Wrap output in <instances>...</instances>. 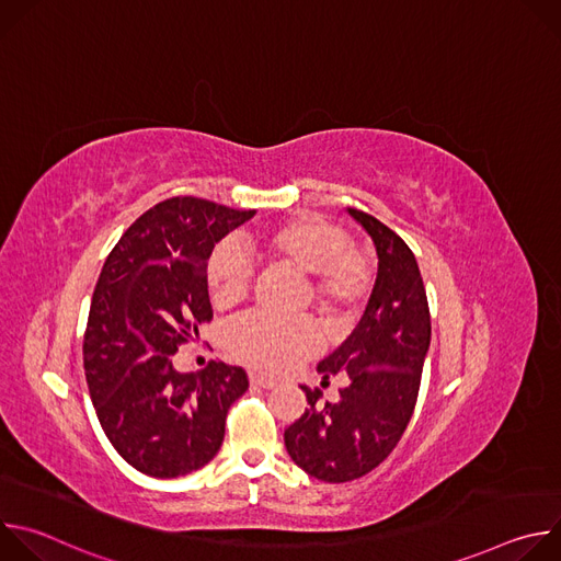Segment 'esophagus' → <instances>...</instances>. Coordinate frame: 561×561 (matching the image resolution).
<instances>
[{"instance_id": "1", "label": "esophagus", "mask_w": 561, "mask_h": 561, "mask_svg": "<svg viewBox=\"0 0 561 561\" xmlns=\"http://www.w3.org/2000/svg\"><path fill=\"white\" fill-rule=\"evenodd\" d=\"M249 381H251V386H257V388H273L275 386L273 379H268V377H264L260 373H251Z\"/></svg>"}]
</instances>
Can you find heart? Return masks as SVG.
<instances>
[{
    "label": "heart",
    "instance_id": "1",
    "mask_svg": "<svg viewBox=\"0 0 561 561\" xmlns=\"http://www.w3.org/2000/svg\"><path fill=\"white\" fill-rule=\"evenodd\" d=\"M348 242L340 226L308 213L290 215L247 237V244L268 260L306 273V297L335 327L353 322L373 288L368 260ZM253 277L251 257L230 239L217 244L206 262V288L221 310L249 297ZM228 344L239 362L264 373H284L312 357L322 346V335L310 317L282 319L253 312L230 327Z\"/></svg>",
    "mask_w": 561,
    "mask_h": 561
}]
</instances>
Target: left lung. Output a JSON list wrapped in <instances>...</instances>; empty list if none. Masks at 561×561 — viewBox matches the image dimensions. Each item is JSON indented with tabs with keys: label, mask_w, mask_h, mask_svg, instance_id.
Returning a JSON list of instances; mask_svg holds the SVG:
<instances>
[{
	"label": "left lung",
	"mask_w": 561,
	"mask_h": 561,
	"mask_svg": "<svg viewBox=\"0 0 561 561\" xmlns=\"http://www.w3.org/2000/svg\"><path fill=\"white\" fill-rule=\"evenodd\" d=\"M348 213L373 237L379 262L357 329L317 366L324 379L344 375L346 386L333 404H319L322 392L301 386L308 409L284 431L290 459L329 484L364 477L397 446L415 411L431 346V310L413 251L373 215Z\"/></svg>",
	"instance_id": "8db88e82"
}]
</instances>
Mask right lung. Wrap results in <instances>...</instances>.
Instances as JSON below:
<instances>
[{
    "instance_id": "right-lung-1",
    "label": "right lung",
    "mask_w": 561,
    "mask_h": 561,
    "mask_svg": "<svg viewBox=\"0 0 561 561\" xmlns=\"http://www.w3.org/2000/svg\"><path fill=\"white\" fill-rule=\"evenodd\" d=\"M255 210L199 197L154 204L122 234L100 273L84 333V370L98 420L139 472L171 479L206 466L226 415L249 388L239 366L180 373L173 355L213 319L206 262Z\"/></svg>"
}]
</instances>
